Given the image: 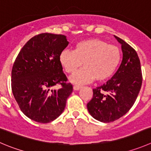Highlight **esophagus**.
Returning <instances> with one entry per match:
<instances>
[{
	"mask_svg": "<svg viewBox=\"0 0 151 151\" xmlns=\"http://www.w3.org/2000/svg\"><path fill=\"white\" fill-rule=\"evenodd\" d=\"M73 88H74V91H77V90H79V89H80V88H81V86H74V87H73Z\"/></svg>",
	"mask_w": 151,
	"mask_h": 151,
	"instance_id": "obj_1",
	"label": "esophagus"
}]
</instances>
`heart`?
<instances>
[{"label":"heart","mask_w":151,"mask_h":151,"mask_svg":"<svg viewBox=\"0 0 151 151\" xmlns=\"http://www.w3.org/2000/svg\"><path fill=\"white\" fill-rule=\"evenodd\" d=\"M121 60L122 53L117 46L97 38L78 42L73 51H63L59 57L60 63L68 74L75 72L83 63L84 67L70 78L79 85L93 79L97 82L108 80L115 74Z\"/></svg>","instance_id":"1"}]
</instances>
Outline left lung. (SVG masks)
I'll use <instances>...</instances> for the list:
<instances>
[{"label":"left lung","mask_w":151,"mask_h":151,"mask_svg":"<svg viewBox=\"0 0 151 151\" xmlns=\"http://www.w3.org/2000/svg\"><path fill=\"white\" fill-rule=\"evenodd\" d=\"M115 37L122 45V63L111 80L93 89V97L87 104L90 114L102 122H114L124 116L135 102L142 83L137 52L123 40Z\"/></svg>","instance_id":"1"}]
</instances>
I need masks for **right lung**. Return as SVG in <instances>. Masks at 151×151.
Instances as JSON below:
<instances>
[{"mask_svg": "<svg viewBox=\"0 0 151 151\" xmlns=\"http://www.w3.org/2000/svg\"><path fill=\"white\" fill-rule=\"evenodd\" d=\"M68 45L65 35L42 33L31 38L16 58L12 70L13 95L22 112L35 122L57 119L72 93L59 60ZM57 84L61 88L52 90Z\"/></svg>", "mask_w": 151, "mask_h": 151, "instance_id": "add662e5", "label": "right lung"}]
</instances>
